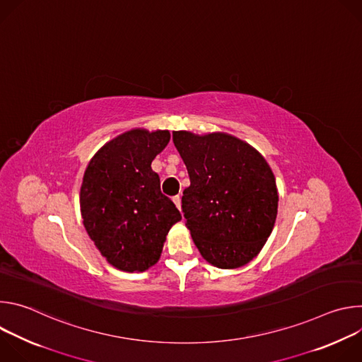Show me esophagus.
Returning a JSON list of instances; mask_svg holds the SVG:
<instances>
[{
    "mask_svg": "<svg viewBox=\"0 0 362 362\" xmlns=\"http://www.w3.org/2000/svg\"><path fill=\"white\" fill-rule=\"evenodd\" d=\"M173 203H175V204H176V208H177V209H179V211H180V209H182V199H180V196H179V194H177V196H175V197H173Z\"/></svg>",
    "mask_w": 362,
    "mask_h": 362,
    "instance_id": "34e87169",
    "label": "esophagus"
}]
</instances>
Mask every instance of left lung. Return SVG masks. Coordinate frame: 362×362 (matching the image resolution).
<instances>
[{"label": "left lung", "instance_id": "obj_1", "mask_svg": "<svg viewBox=\"0 0 362 362\" xmlns=\"http://www.w3.org/2000/svg\"><path fill=\"white\" fill-rule=\"evenodd\" d=\"M173 143L190 177L182 209L196 247L216 268L245 267L275 226L272 169L255 147L223 132H173Z\"/></svg>", "mask_w": 362, "mask_h": 362}]
</instances>
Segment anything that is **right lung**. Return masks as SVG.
Segmentation results:
<instances>
[{
	"label": "right lung",
	"mask_w": 362,
	"mask_h": 362,
	"mask_svg": "<svg viewBox=\"0 0 362 362\" xmlns=\"http://www.w3.org/2000/svg\"><path fill=\"white\" fill-rule=\"evenodd\" d=\"M169 140V130L132 129L103 144L84 172L83 225L100 253L120 271L144 272L158 264L170 228L182 219L151 170Z\"/></svg>",
	"instance_id": "1"
}]
</instances>
